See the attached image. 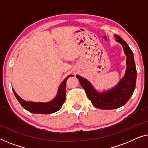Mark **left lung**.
<instances>
[{
  "instance_id": "obj_1",
  "label": "left lung",
  "mask_w": 148,
  "mask_h": 148,
  "mask_svg": "<svg viewBox=\"0 0 148 148\" xmlns=\"http://www.w3.org/2000/svg\"><path fill=\"white\" fill-rule=\"evenodd\" d=\"M116 41L122 45L127 59L125 74L113 88L103 92H99L86 79L77 75L81 86L84 89L87 97L95 107L101 109H115L123 106L134 92L136 84L137 70L134 53L121 37L115 35Z\"/></svg>"
}]
</instances>
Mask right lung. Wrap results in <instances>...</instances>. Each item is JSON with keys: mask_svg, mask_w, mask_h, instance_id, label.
<instances>
[{"mask_svg": "<svg viewBox=\"0 0 148 148\" xmlns=\"http://www.w3.org/2000/svg\"><path fill=\"white\" fill-rule=\"evenodd\" d=\"M73 75H69L68 77L64 79V80L62 82L58 88V94L56 97L54 98L52 101L47 103H35V102L26 101L22 99L18 96L14 89H12L14 95L19 102L22 107L26 109L27 111L31 112L32 113L36 114H50L55 113V112L59 111L61 109L62 105L66 100V80L70 76Z\"/></svg>", "mask_w": 148, "mask_h": 148, "instance_id": "obj_1", "label": "right lung"}]
</instances>
